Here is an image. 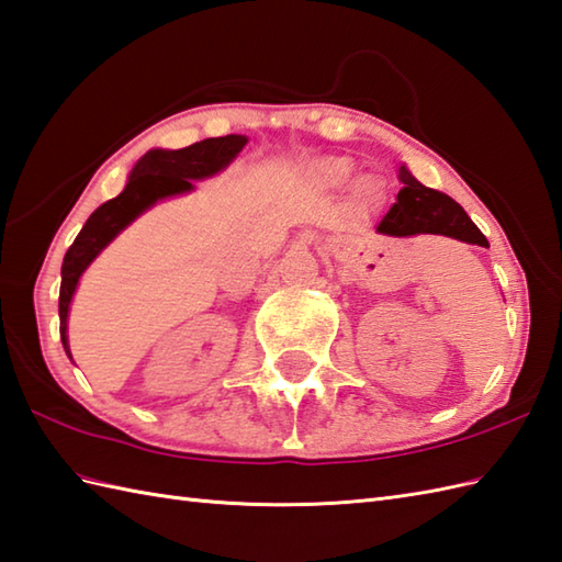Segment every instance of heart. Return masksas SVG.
Segmentation results:
<instances>
[{
	"label": "heart",
	"mask_w": 562,
	"mask_h": 562,
	"mask_svg": "<svg viewBox=\"0 0 562 562\" xmlns=\"http://www.w3.org/2000/svg\"><path fill=\"white\" fill-rule=\"evenodd\" d=\"M313 172H315V180L322 187H341L346 184L348 178H351L353 164L344 156H329V158L317 160ZM368 192H370V178H360L356 182V199H363Z\"/></svg>",
	"instance_id": "b5f03b06"
}]
</instances>
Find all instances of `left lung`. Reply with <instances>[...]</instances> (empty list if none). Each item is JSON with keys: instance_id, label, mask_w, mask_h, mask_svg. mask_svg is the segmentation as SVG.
Listing matches in <instances>:
<instances>
[{"instance_id": "8db88e82", "label": "left lung", "mask_w": 562, "mask_h": 562, "mask_svg": "<svg viewBox=\"0 0 562 562\" xmlns=\"http://www.w3.org/2000/svg\"><path fill=\"white\" fill-rule=\"evenodd\" d=\"M398 180H402L404 187L398 190L392 209L378 223V233L394 235V238H411V235L430 233L447 235V238L469 245L488 247L485 235L476 228V223L467 216V211L452 196L420 184L411 176L406 166L398 168Z\"/></svg>"}]
</instances>
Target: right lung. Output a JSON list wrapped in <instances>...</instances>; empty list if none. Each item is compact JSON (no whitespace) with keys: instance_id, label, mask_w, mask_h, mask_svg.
Masks as SVG:
<instances>
[{"instance_id":"right-lung-1","label":"right lung","mask_w":562,"mask_h":562,"mask_svg":"<svg viewBox=\"0 0 562 562\" xmlns=\"http://www.w3.org/2000/svg\"><path fill=\"white\" fill-rule=\"evenodd\" d=\"M247 136L228 134L216 136V139H204L192 146L178 148V151H164V148H151L144 154L130 172L127 187L110 202L98 206L89 221L83 223L77 240L67 249L65 261H61V285H59V336L61 346L69 353L67 341V317L69 303L77 291V283L86 267L101 255L117 238V233L130 226V223L151 209L158 199L176 196L194 190L192 180H204L216 176L226 168L231 160L243 151Z\"/></svg>"}]
</instances>
